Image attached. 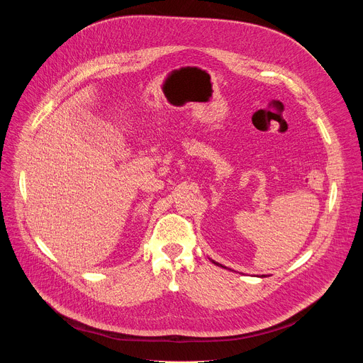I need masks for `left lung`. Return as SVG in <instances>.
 Instances as JSON below:
<instances>
[{
  "label": "left lung",
  "mask_w": 363,
  "mask_h": 363,
  "mask_svg": "<svg viewBox=\"0 0 363 363\" xmlns=\"http://www.w3.org/2000/svg\"><path fill=\"white\" fill-rule=\"evenodd\" d=\"M213 263H214V264H217V266H220V267H224V266H223V264H220V263H217V262H214V260H213ZM262 277H266V276H264V274H263V276H262Z\"/></svg>",
  "instance_id": "obj_1"
}]
</instances>
